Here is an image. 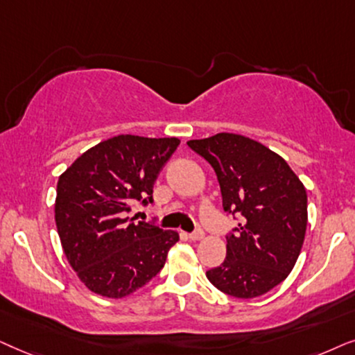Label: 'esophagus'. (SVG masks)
I'll use <instances>...</instances> for the list:
<instances>
[{"label": "esophagus", "instance_id": "34e87169", "mask_svg": "<svg viewBox=\"0 0 355 355\" xmlns=\"http://www.w3.org/2000/svg\"><path fill=\"white\" fill-rule=\"evenodd\" d=\"M188 239L193 240V242H198V240L205 239V232H202L201 229H198V230H195V232H193V234L188 235Z\"/></svg>", "mask_w": 355, "mask_h": 355}]
</instances>
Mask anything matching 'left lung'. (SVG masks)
Instances as JSON below:
<instances>
[{
	"label": "left lung",
	"mask_w": 355,
	"mask_h": 355,
	"mask_svg": "<svg viewBox=\"0 0 355 355\" xmlns=\"http://www.w3.org/2000/svg\"><path fill=\"white\" fill-rule=\"evenodd\" d=\"M187 144L214 168L224 211L242 217L225 237L224 263L209 269L207 279L237 299L266 294L289 276L304 245V183L279 154L242 135L217 133Z\"/></svg>",
	"instance_id": "8db88e82"
}]
</instances>
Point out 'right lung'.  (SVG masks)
Wrapping results in <instances>:
<instances>
[{"label": "right lung", "mask_w": 355, "mask_h": 355, "mask_svg": "<svg viewBox=\"0 0 355 355\" xmlns=\"http://www.w3.org/2000/svg\"><path fill=\"white\" fill-rule=\"evenodd\" d=\"M177 138L120 135L86 150L60 175L55 222L61 247L89 291L121 299L148 284L178 242L173 230L126 217L153 202L160 170Z\"/></svg>", "instance_id": "obj_1"}]
</instances>
